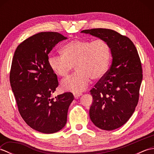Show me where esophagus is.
<instances>
[{
	"mask_svg": "<svg viewBox=\"0 0 154 154\" xmlns=\"http://www.w3.org/2000/svg\"><path fill=\"white\" fill-rule=\"evenodd\" d=\"M82 93H73V95H74V97H75V98H78V97H79L80 96H81L82 95Z\"/></svg>",
	"mask_w": 154,
	"mask_h": 154,
	"instance_id": "34e87169",
	"label": "esophagus"
}]
</instances>
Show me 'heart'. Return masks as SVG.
<instances>
[{
	"mask_svg": "<svg viewBox=\"0 0 154 154\" xmlns=\"http://www.w3.org/2000/svg\"><path fill=\"white\" fill-rule=\"evenodd\" d=\"M61 53L49 55L48 64L55 74L63 78L69 75L75 65L77 71L61 83L63 90L74 93L85 89L91 79L103 78L112 57L110 45L101 39L94 41L75 39L65 44Z\"/></svg>",
	"mask_w": 154,
	"mask_h": 154,
	"instance_id": "obj_1",
	"label": "heart"
}]
</instances>
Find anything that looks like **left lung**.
I'll use <instances>...</instances> for the list:
<instances>
[{
  "label": "left lung",
  "mask_w": 154,
  "mask_h": 154,
  "mask_svg": "<svg viewBox=\"0 0 154 154\" xmlns=\"http://www.w3.org/2000/svg\"><path fill=\"white\" fill-rule=\"evenodd\" d=\"M81 32L108 42L112 56L106 75L90 91L93 99L90 119L102 130L119 128L131 117L138 103L143 75L138 51L130 39L110 29L94 28Z\"/></svg>",
  "instance_id": "left-lung-1"
}]
</instances>
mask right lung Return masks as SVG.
<instances>
[{
    "label": "right lung",
    "mask_w": 154,
    "mask_h": 154,
    "mask_svg": "<svg viewBox=\"0 0 154 154\" xmlns=\"http://www.w3.org/2000/svg\"><path fill=\"white\" fill-rule=\"evenodd\" d=\"M66 39L54 32L32 35L18 45L12 61L10 82L19 112L29 126L42 133L53 134L63 128L74 99L70 92L51 98L59 84L48 64V54Z\"/></svg>",
    "instance_id": "add662e5"
}]
</instances>
